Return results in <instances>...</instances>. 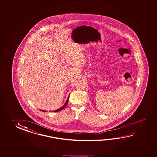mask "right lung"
I'll use <instances>...</instances> for the list:
<instances>
[{
	"instance_id": "add662e5",
	"label": "right lung",
	"mask_w": 157,
	"mask_h": 157,
	"mask_svg": "<svg viewBox=\"0 0 157 157\" xmlns=\"http://www.w3.org/2000/svg\"><path fill=\"white\" fill-rule=\"evenodd\" d=\"M69 97H70V96H69ZM69 97L68 98L67 100V101H66V102H65V104L63 105V106L62 107V108H60V109H58V110H56L55 111V112H58V111H59L62 110H63L64 108L66 106V105H67L68 102V100H69ZM42 111H43V112H45L46 111H44V110H42Z\"/></svg>"
}]
</instances>
